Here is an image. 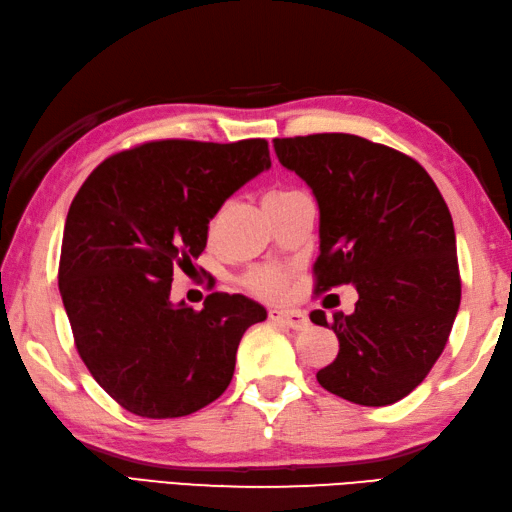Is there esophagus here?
<instances>
[{
    "label": "esophagus",
    "mask_w": 512,
    "mask_h": 512,
    "mask_svg": "<svg viewBox=\"0 0 512 512\" xmlns=\"http://www.w3.org/2000/svg\"><path fill=\"white\" fill-rule=\"evenodd\" d=\"M269 320L278 322V325H287L291 329H305L309 325V318L298 309H269Z\"/></svg>",
    "instance_id": "esophagus-1"
}]
</instances>
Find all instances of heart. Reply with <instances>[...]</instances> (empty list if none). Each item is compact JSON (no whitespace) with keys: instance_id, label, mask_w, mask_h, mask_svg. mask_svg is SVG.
Listing matches in <instances>:
<instances>
[{"instance_id":"1","label":"heart","mask_w":512,"mask_h":512,"mask_svg":"<svg viewBox=\"0 0 512 512\" xmlns=\"http://www.w3.org/2000/svg\"><path fill=\"white\" fill-rule=\"evenodd\" d=\"M287 194H294V192H271L267 196V201H278V198H283ZM287 271H283L280 267H254L249 269L247 274H243L241 278V285L249 291V294H254L263 300H276L285 294L287 289Z\"/></svg>"}]
</instances>
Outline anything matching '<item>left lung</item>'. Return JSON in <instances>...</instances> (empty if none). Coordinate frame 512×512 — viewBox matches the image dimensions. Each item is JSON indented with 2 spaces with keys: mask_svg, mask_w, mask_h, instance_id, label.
Returning <instances> with one entry per match:
<instances>
[{
  "mask_svg": "<svg viewBox=\"0 0 512 512\" xmlns=\"http://www.w3.org/2000/svg\"><path fill=\"white\" fill-rule=\"evenodd\" d=\"M274 148L320 207L314 291L358 289L351 316L309 314L340 342L316 373L320 387L362 406L398 402L442 356L460 309L451 212L422 165L389 145L325 132L274 139Z\"/></svg>",
  "mask_w": 512,
  "mask_h": 512,
  "instance_id": "obj_1",
  "label": "left lung"
}]
</instances>
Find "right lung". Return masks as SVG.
<instances>
[{
    "instance_id": "obj_1",
    "label": "right lung",
    "mask_w": 512,
    "mask_h": 512,
    "mask_svg": "<svg viewBox=\"0 0 512 512\" xmlns=\"http://www.w3.org/2000/svg\"><path fill=\"white\" fill-rule=\"evenodd\" d=\"M269 165L265 139H161L108 156L79 187L59 291L83 364L125 411L183 417L232 382L238 342L265 307L223 291L201 311L172 305V274L203 254L210 218Z\"/></svg>"
}]
</instances>
